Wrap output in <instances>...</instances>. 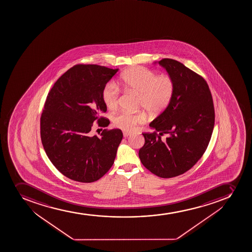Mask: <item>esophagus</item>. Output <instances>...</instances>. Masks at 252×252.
<instances>
[{
  "label": "esophagus",
  "mask_w": 252,
  "mask_h": 252,
  "mask_svg": "<svg viewBox=\"0 0 252 252\" xmlns=\"http://www.w3.org/2000/svg\"><path fill=\"white\" fill-rule=\"evenodd\" d=\"M131 135V133L129 132V131H123V135H124V137H128V136H130Z\"/></svg>",
  "instance_id": "obj_1"
}]
</instances>
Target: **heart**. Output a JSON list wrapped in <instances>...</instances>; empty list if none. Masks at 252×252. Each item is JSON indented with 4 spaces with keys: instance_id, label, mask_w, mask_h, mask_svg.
I'll return each instance as SVG.
<instances>
[{
    "instance_id": "b5f03b06",
    "label": "heart",
    "mask_w": 252,
    "mask_h": 252,
    "mask_svg": "<svg viewBox=\"0 0 252 252\" xmlns=\"http://www.w3.org/2000/svg\"><path fill=\"white\" fill-rule=\"evenodd\" d=\"M124 86L140 94L139 105L150 114H159L172 101L175 92V83L168 75H158L144 67L131 68L121 77ZM102 101L108 109H116L120 101V89L113 81L105 85L102 92ZM141 112H120L114 118L115 124L124 130H131L145 122Z\"/></svg>"
}]
</instances>
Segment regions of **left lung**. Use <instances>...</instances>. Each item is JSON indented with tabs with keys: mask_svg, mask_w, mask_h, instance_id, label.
Instances as JSON below:
<instances>
[{
	"mask_svg": "<svg viewBox=\"0 0 252 252\" xmlns=\"http://www.w3.org/2000/svg\"><path fill=\"white\" fill-rule=\"evenodd\" d=\"M153 64L164 68L175 83L167 108L150 123L155 133H143L145 145L140 162L162 178H171L190 169L205 152L215 126L212 95L206 81L177 61L164 58ZM167 133L165 141L160 135Z\"/></svg>",
	"mask_w": 252,
	"mask_h": 252,
	"instance_id": "1",
	"label": "left lung"
}]
</instances>
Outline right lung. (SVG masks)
I'll use <instances>...</instances> for the list:
<instances>
[{
    "instance_id": "right-lung-1",
    "label": "right lung",
    "mask_w": 252,
    "mask_h": 252,
    "mask_svg": "<svg viewBox=\"0 0 252 252\" xmlns=\"http://www.w3.org/2000/svg\"><path fill=\"white\" fill-rule=\"evenodd\" d=\"M119 69L76 65L63 74L48 93L41 116V140L48 158L64 176L76 182H96L112 167L123 134L104 130L92 136L94 122L109 120L102 101L105 85Z\"/></svg>"
}]
</instances>
